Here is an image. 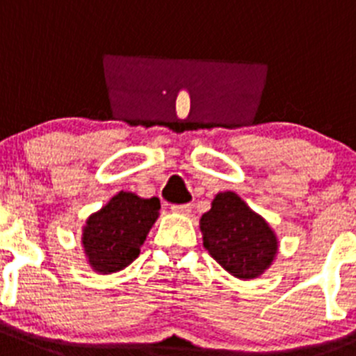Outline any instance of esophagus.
Instances as JSON below:
<instances>
[{
    "label": "esophagus",
    "mask_w": 356,
    "mask_h": 356,
    "mask_svg": "<svg viewBox=\"0 0 356 356\" xmlns=\"http://www.w3.org/2000/svg\"><path fill=\"white\" fill-rule=\"evenodd\" d=\"M172 212L174 214H189L191 212V205L189 204H182V205H172Z\"/></svg>",
    "instance_id": "obj_1"
}]
</instances>
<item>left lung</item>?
I'll return each instance as SVG.
<instances>
[{"mask_svg": "<svg viewBox=\"0 0 356 356\" xmlns=\"http://www.w3.org/2000/svg\"><path fill=\"white\" fill-rule=\"evenodd\" d=\"M200 230L209 254L238 279L261 275L277 253V237L267 221L234 191L216 195Z\"/></svg>", "mask_w": 356, "mask_h": 356, "instance_id": "1", "label": "left lung"}]
</instances>
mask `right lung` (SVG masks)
I'll list each match as a JSON object with an SVG mask.
<instances>
[{"label": "right lung", "instance_id": "right-lung-1", "mask_svg": "<svg viewBox=\"0 0 356 356\" xmlns=\"http://www.w3.org/2000/svg\"><path fill=\"white\" fill-rule=\"evenodd\" d=\"M159 207L156 197L140 198L129 191H119L107 205L89 216L82 232V245L92 270L112 274L138 258L158 219Z\"/></svg>", "mask_w": 356, "mask_h": 356}]
</instances>
